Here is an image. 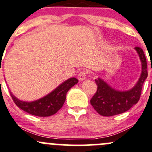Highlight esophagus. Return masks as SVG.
I'll list each match as a JSON object with an SVG mask.
<instances>
[{
	"label": "esophagus",
	"instance_id": "34e87169",
	"mask_svg": "<svg viewBox=\"0 0 152 152\" xmlns=\"http://www.w3.org/2000/svg\"><path fill=\"white\" fill-rule=\"evenodd\" d=\"M87 73H86L85 71H81L79 73V75H78V79H79L80 81H84L87 79Z\"/></svg>",
	"mask_w": 152,
	"mask_h": 152
}]
</instances>
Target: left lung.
Segmentation results:
<instances>
[{
	"label": "left lung",
	"instance_id": "obj_1",
	"mask_svg": "<svg viewBox=\"0 0 152 152\" xmlns=\"http://www.w3.org/2000/svg\"><path fill=\"white\" fill-rule=\"evenodd\" d=\"M141 62V74L136 84L127 91H119L109 86L103 79H95L97 85L96 93L90 100L95 111L104 116H111L128 111L139 100L143 84L147 78V63L143 49L135 47Z\"/></svg>",
	"mask_w": 152,
	"mask_h": 152
}]
</instances>
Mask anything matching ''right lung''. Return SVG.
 <instances>
[{
	"label": "right lung",
	"instance_id": "obj_1",
	"mask_svg": "<svg viewBox=\"0 0 152 152\" xmlns=\"http://www.w3.org/2000/svg\"><path fill=\"white\" fill-rule=\"evenodd\" d=\"M78 81L76 78H70L46 96L32 102L19 100L11 91L10 95L14 103L28 114L37 116H49L56 114L63 107L66 99L67 92L77 84Z\"/></svg>",
	"mask_w": 152,
	"mask_h": 152
}]
</instances>
